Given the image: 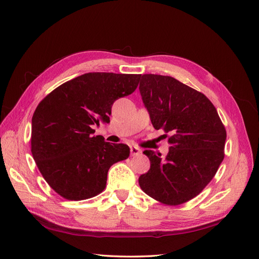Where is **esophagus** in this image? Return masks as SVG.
<instances>
[{
    "label": "esophagus",
    "instance_id": "34e87169",
    "mask_svg": "<svg viewBox=\"0 0 259 259\" xmlns=\"http://www.w3.org/2000/svg\"><path fill=\"white\" fill-rule=\"evenodd\" d=\"M140 153H142V151H140V149H138L137 147H131V155L132 156L138 155Z\"/></svg>",
    "mask_w": 259,
    "mask_h": 259
}]
</instances>
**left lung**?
<instances>
[{"label": "left lung", "instance_id": "obj_1", "mask_svg": "<svg viewBox=\"0 0 259 259\" xmlns=\"http://www.w3.org/2000/svg\"><path fill=\"white\" fill-rule=\"evenodd\" d=\"M140 77V95L151 123L169 134L170 147L165 158L144 151L150 169L140 175L139 186L163 204H183L197 197L215 176L225 158L226 128L204 94L171 76Z\"/></svg>", "mask_w": 259, "mask_h": 259}]
</instances>
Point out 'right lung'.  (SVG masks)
I'll return each instance as SVG.
<instances>
[{"label":"right lung","mask_w":259,"mask_h":259,"mask_svg":"<svg viewBox=\"0 0 259 259\" xmlns=\"http://www.w3.org/2000/svg\"><path fill=\"white\" fill-rule=\"evenodd\" d=\"M140 74L90 72L58 86L32 116L31 152L42 176L62 198L81 201L103 192L108 170L130 148L94 136L92 125L110 122L114 101L134 92Z\"/></svg>","instance_id":"1"}]
</instances>
